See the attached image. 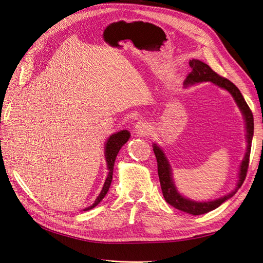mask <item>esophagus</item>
<instances>
[{
    "instance_id": "esophagus-1",
    "label": "esophagus",
    "mask_w": 263,
    "mask_h": 263,
    "mask_svg": "<svg viewBox=\"0 0 263 263\" xmlns=\"http://www.w3.org/2000/svg\"><path fill=\"white\" fill-rule=\"evenodd\" d=\"M149 132H150V125L145 121L144 122L139 121L136 123V125H135V133L139 135V136H145V135L149 134Z\"/></svg>"
}]
</instances>
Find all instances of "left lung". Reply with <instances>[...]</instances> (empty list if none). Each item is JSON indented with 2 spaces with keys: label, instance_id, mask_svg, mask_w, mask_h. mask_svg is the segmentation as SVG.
Returning <instances> with one entry per match:
<instances>
[{
  "label": "left lung",
  "instance_id": "1",
  "mask_svg": "<svg viewBox=\"0 0 263 263\" xmlns=\"http://www.w3.org/2000/svg\"><path fill=\"white\" fill-rule=\"evenodd\" d=\"M190 67L192 68V71H191L189 76L186 77L184 81V86L187 87L189 85H193L201 82H212L213 84L228 91L230 95L233 97V99L235 100L237 106L239 107L240 112L243 116L245 125H246L247 150L239 166L237 185L232 192L228 193L227 195L216 198V200H213V201L198 202L194 200H190V198L183 196L178 191L176 183L173 181L171 165L169 163L168 158H166L165 154L163 153L162 148L159 147L157 144L153 145L154 153L156 155L157 162H158V176H159V180H160L162 194L166 203H169L171 206H173L174 209L185 212L187 214L202 215L217 209L218 206H220L222 203L229 200L230 197H233L236 194L238 189L242 185V183L247 176V170H248V165H249L251 142L253 137V116L239 89H238L233 82H230L229 80H227V79L218 76L215 71L211 69L210 66H208L206 63H204L201 60H197V59L190 60Z\"/></svg>",
  "mask_w": 263,
  "mask_h": 263
}]
</instances>
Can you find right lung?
Returning a JSON list of instances; mask_svg holds the SVG:
<instances>
[{
  "label": "right lung",
  "instance_id": "1",
  "mask_svg": "<svg viewBox=\"0 0 263 263\" xmlns=\"http://www.w3.org/2000/svg\"><path fill=\"white\" fill-rule=\"evenodd\" d=\"M130 138V133L128 130H119L115 134H112L110 136L107 138L105 146H104V156H105V160H106V164H107V170H108V174L106 177V180L104 182V185L102 187L101 193L99 194V196L97 197L95 202L89 206V208L84 209L83 211H90L92 209H94L95 206L98 204H100V202L104 198V196L107 194L110 183H112V179H113V169H114V163L116 160L117 154L119 153L121 148L126 144L128 139Z\"/></svg>",
  "mask_w": 263,
  "mask_h": 263
}]
</instances>
